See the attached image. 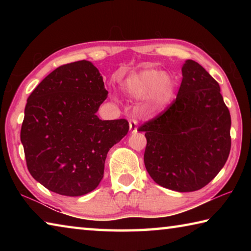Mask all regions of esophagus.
<instances>
[{
	"instance_id": "34e87169",
	"label": "esophagus",
	"mask_w": 251,
	"mask_h": 251,
	"mask_svg": "<svg viewBox=\"0 0 251 251\" xmlns=\"http://www.w3.org/2000/svg\"><path fill=\"white\" fill-rule=\"evenodd\" d=\"M129 130L131 134H135L137 133L138 130V123L136 120H130L129 121Z\"/></svg>"
}]
</instances>
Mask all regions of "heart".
Listing matches in <instances>:
<instances>
[{
    "instance_id": "b5f03b06",
    "label": "heart",
    "mask_w": 251,
    "mask_h": 251,
    "mask_svg": "<svg viewBox=\"0 0 251 251\" xmlns=\"http://www.w3.org/2000/svg\"><path fill=\"white\" fill-rule=\"evenodd\" d=\"M123 91L133 100L147 97L151 109H161L167 106L175 93V82L164 72L156 69H145L131 73L122 83Z\"/></svg>"
}]
</instances>
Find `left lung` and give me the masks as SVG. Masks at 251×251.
<instances>
[{"instance_id":"left-lung-1","label":"left lung","mask_w":251,"mask_h":251,"mask_svg":"<svg viewBox=\"0 0 251 251\" xmlns=\"http://www.w3.org/2000/svg\"><path fill=\"white\" fill-rule=\"evenodd\" d=\"M169 107L139 127L147 145L144 163L156 184L186 193L205 187L222 171L231 147L229 109L219 84L193 59Z\"/></svg>"}]
</instances>
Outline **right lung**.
<instances>
[{"label": "right lung", "instance_id": "right-lung-1", "mask_svg": "<svg viewBox=\"0 0 251 251\" xmlns=\"http://www.w3.org/2000/svg\"><path fill=\"white\" fill-rule=\"evenodd\" d=\"M107 94L99 70L78 61L57 67L28 96L21 142L29 174L50 192L76 197L99 186L108 151L129 129L124 118L96 115Z\"/></svg>", "mask_w": 251, "mask_h": 251}]
</instances>
